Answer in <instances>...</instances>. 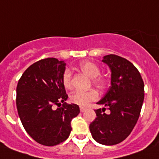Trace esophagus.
Segmentation results:
<instances>
[{
    "label": "esophagus",
    "mask_w": 159,
    "mask_h": 159,
    "mask_svg": "<svg viewBox=\"0 0 159 159\" xmlns=\"http://www.w3.org/2000/svg\"><path fill=\"white\" fill-rule=\"evenodd\" d=\"M80 112H84L86 110V108H84V107H80Z\"/></svg>",
    "instance_id": "obj_1"
}]
</instances>
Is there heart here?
I'll use <instances>...</instances> for the list:
<instances>
[{
	"label": "heart",
	"instance_id": "obj_1",
	"mask_svg": "<svg viewBox=\"0 0 159 159\" xmlns=\"http://www.w3.org/2000/svg\"><path fill=\"white\" fill-rule=\"evenodd\" d=\"M79 68L86 75L92 78L91 82L93 85L99 89H104L106 86L108 80L105 76L99 75L100 69L99 66L92 61H82L79 64ZM61 80L66 89H71L72 87V75L71 72L66 69L64 70L61 76ZM99 98V94L96 90L89 89L87 91H75L71 93L70 101L80 106H87L90 102L94 101Z\"/></svg>",
	"mask_w": 159,
	"mask_h": 159
}]
</instances>
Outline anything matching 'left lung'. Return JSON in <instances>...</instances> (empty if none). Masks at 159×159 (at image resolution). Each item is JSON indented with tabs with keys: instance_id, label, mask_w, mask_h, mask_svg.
Instances as JSON below:
<instances>
[{
	"instance_id": "obj_1",
	"label": "left lung",
	"mask_w": 159,
	"mask_h": 159,
	"mask_svg": "<svg viewBox=\"0 0 159 159\" xmlns=\"http://www.w3.org/2000/svg\"><path fill=\"white\" fill-rule=\"evenodd\" d=\"M103 62L111 70V86L98 104L108 106L95 110L96 118L90 124L92 137L104 145L124 141L134 129L140 115L144 84L138 69L126 59L116 55H105Z\"/></svg>"
}]
</instances>
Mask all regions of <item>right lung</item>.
Instances as JSON below:
<instances>
[{"instance_id": "right-lung-1", "label": "right lung", "mask_w": 159, "mask_h": 159, "mask_svg": "<svg viewBox=\"0 0 159 159\" xmlns=\"http://www.w3.org/2000/svg\"><path fill=\"white\" fill-rule=\"evenodd\" d=\"M65 70L64 61L43 59L28 67L17 84L16 107L22 125L33 139L45 146L67 139L71 120L80 113L77 104L66 102L68 95L61 80ZM55 105L59 108L55 110Z\"/></svg>"}]
</instances>
